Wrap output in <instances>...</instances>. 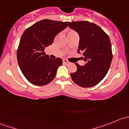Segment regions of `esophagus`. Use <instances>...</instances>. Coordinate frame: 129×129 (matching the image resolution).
Returning a JSON list of instances; mask_svg holds the SVG:
<instances>
[{"label": "esophagus", "mask_w": 129, "mask_h": 129, "mask_svg": "<svg viewBox=\"0 0 129 129\" xmlns=\"http://www.w3.org/2000/svg\"><path fill=\"white\" fill-rule=\"evenodd\" d=\"M63 63H64V64H66V65H69V64H70V63H71V62H69V61L67 60L63 59Z\"/></svg>", "instance_id": "obj_1"}]
</instances>
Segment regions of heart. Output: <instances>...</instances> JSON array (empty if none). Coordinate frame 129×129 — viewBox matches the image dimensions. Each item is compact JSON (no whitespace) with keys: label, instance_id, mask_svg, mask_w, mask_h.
<instances>
[{"label":"heart","instance_id":"obj_1","mask_svg":"<svg viewBox=\"0 0 129 129\" xmlns=\"http://www.w3.org/2000/svg\"><path fill=\"white\" fill-rule=\"evenodd\" d=\"M74 33H76V32H75V31H74V30L69 31V33H68V35H69V34H74Z\"/></svg>","mask_w":129,"mask_h":129}]
</instances>
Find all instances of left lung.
I'll use <instances>...</instances> for the list:
<instances>
[{
  "mask_svg": "<svg viewBox=\"0 0 129 129\" xmlns=\"http://www.w3.org/2000/svg\"><path fill=\"white\" fill-rule=\"evenodd\" d=\"M69 27L80 37L78 53L82 52L86 62L81 66L75 63L77 70L71 73L73 81L82 87H90L98 84L107 74L112 60L110 39L97 25L88 21L69 23Z\"/></svg>",
  "mask_w": 129,
  "mask_h": 129,
  "instance_id": "obj_1",
  "label": "left lung"
}]
</instances>
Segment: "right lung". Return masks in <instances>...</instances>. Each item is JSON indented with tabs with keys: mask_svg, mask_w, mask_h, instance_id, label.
Wrapping results in <instances>:
<instances>
[{
	"mask_svg": "<svg viewBox=\"0 0 129 129\" xmlns=\"http://www.w3.org/2000/svg\"><path fill=\"white\" fill-rule=\"evenodd\" d=\"M68 26V22L44 19L27 28L23 33L17 51L19 66L31 84L42 86L54 80L62 60L51 59L44 52L55 36Z\"/></svg>",
	"mask_w": 129,
	"mask_h": 129,
	"instance_id": "obj_1",
	"label": "right lung"
}]
</instances>
